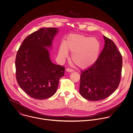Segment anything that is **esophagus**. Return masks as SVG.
<instances>
[{
  "mask_svg": "<svg viewBox=\"0 0 133 133\" xmlns=\"http://www.w3.org/2000/svg\"><path fill=\"white\" fill-rule=\"evenodd\" d=\"M66 71L68 72H74V70L71 68H67L66 69Z\"/></svg>",
  "mask_w": 133,
  "mask_h": 133,
  "instance_id": "1",
  "label": "esophagus"
}]
</instances>
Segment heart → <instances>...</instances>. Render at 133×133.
<instances>
[{
    "label": "heart",
    "mask_w": 133,
    "mask_h": 133,
    "mask_svg": "<svg viewBox=\"0 0 133 133\" xmlns=\"http://www.w3.org/2000/svg\"><path fill=\"white\" fill-rule=\"evenodd\" d=\"M100 50L98 41L91 37L79 34L69 35L60 45L59 56L61 59L68 57V51L72 52V61L78 67L86 69L92 65L97 60Z\"/></svg>",
    "instance_id": "obj_1"
}]
</instances>
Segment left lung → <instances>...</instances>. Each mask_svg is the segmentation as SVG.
<instances>
[{"label": "left lung", "instance_id": "1", "mask_svg": "<svg viewBox=\"0 0 133 133\" xmlns=\"http://www.w3.org/2000/svg\"><path fill=\"white\" fill-rule=\"evenodd\" d=\"M105 45L96 62L82 71L79 92L90 101L104 99L114 93L119 85L122 57L114 42L104 36Z\"/></svg>", "mask_w": 133, "mask_h": 133}]
</instances>
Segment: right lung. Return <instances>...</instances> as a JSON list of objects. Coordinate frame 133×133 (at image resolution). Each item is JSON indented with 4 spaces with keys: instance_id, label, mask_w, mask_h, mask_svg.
I'll return each instance as SVG.
<instances>
[{
    "instance_id": "1",
    "label": "right lung",
    "mask_w": 133,
    "mask_h": 133,
    "mask_svg": "<svg viewBox=\"0 0 133 133\" xmlns=\"http://www.w3.org/2000/svg\"><path fill=\"white\" fill-rule=\"evenodd\" d=\"M56 28H43L23 41L15 59L16 78L19 87L32 98L43 99L56 92L65 68L52 63L46 47L51 46Z\"/></svg>"
}]
</instances>
